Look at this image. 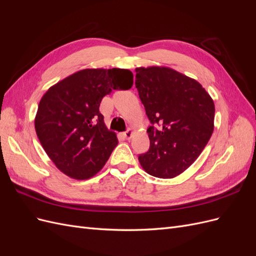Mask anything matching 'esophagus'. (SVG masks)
I'll return each instance as SVG.
<instances>
[{"label":"esophagus","instance_id":"esophagus-1","mask_svg":"<svg viewBox=\"0 0 256 256\" xmlns=\"http://www.w3.org/2000/svg\"><path fill=\"white\" fill-rule=\"evenodd\" d=\"M132 130H131V129H128L127 131H125V132H124L122 134H124V136H125L126 138H131V136H132Z\"/></svg>","mask_w":256,"mask_h":256}]
</instances>
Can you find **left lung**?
<instances>
[{"instance_id": "obj_1", "label": "left lung", "mask_w": 256, "mask_h": 256, "mask_svg": "<svg viewBox=\"0 0 256 256\" xmlns=\"http://www.w3.org/2000/svg\"><path fill=\"white\" fill-rule=\"evenodd\" d=\"M136 88L152 122L150 150L138 156L145 172L173 178L186 171L214 132V104L194 79L168 67L136 69Z\"/></svg>"}]
</instances>
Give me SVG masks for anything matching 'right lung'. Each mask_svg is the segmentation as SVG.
Listing matches in <instances>:
<instances>
[{
    "instance_id": "obj_1",
    "label": "right lung",
    "mask_w": 256,
    "mask_h": 256,
    "mask_svg": "<svg viewBox=\"0 0 256 256\" xmlns=\"http://www.w3.org/2000/svg\"><path fill=\"white\" fill-rule=\"evenodd\" d=\"M128 69H83L51 86L40 99L35 130L42 146L60 171L88 180L104 168L118 141L99 112L112 90H129Z\"/></svg>"
}]
</instances>
